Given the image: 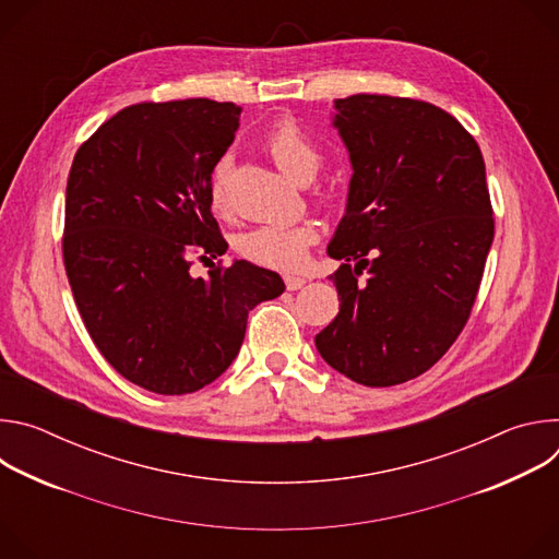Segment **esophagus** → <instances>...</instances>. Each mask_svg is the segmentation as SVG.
<instances>
[{
  "label": "esophagus",
  "mask_w": 559,
  "mask_h": 559,
  "mask_svg": "<svg viewBox=\"0 0 559 559\" xmlns=\"http://www.w3.org/2000/svg\"><path fill=\"white\" fill-rule=\"evenodd\" d=\"M305 283H307V281H305L302 276H296V274H287V276H285V287H287L289 292L300 289Z\"/></svg>",
  "instance_id": "1"
}]
</instances>
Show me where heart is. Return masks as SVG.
<instances>
[{
	"label": "heart",
	"instance_id": "obj_1",
	"mask_svg": "<svg viewBox=\"0 0 559 559\" xmlns=\"http://www.w3.org/2000/svg\"><path fill=\"white\" fill-rule=\"evenodd\" d=\"M263 147L283 175L298 183H307L321 168L323 154L309 134L292 119H281L274 123L265 139ZM229 175V156H223L212 170L210 181V203L214 210L225 205V181ZM318 241V229L311 223H289V225H257L238 236L236 248L243 257L254 263L292 270L305 261L307 248Z\"/></svg>",
	"mask_w": 559,
	"mask_h": 559
}]
</instances>
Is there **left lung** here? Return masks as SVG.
<instances>
[{
	"instance_id": "left-lung-1",
	"label": "left lung",
	"mask_w": 559,
	"mask_h": 559,
	"mask_svg": "<svg viewBox=\"0 0 559 559\" xmlns=\"http://www.w3.org/2000/svg\"><path fill=\"white\" fill-rule=\"evenodd\" d=\"M352 162L328 254L341 311L316 334L330 367L365 386L418 378L455 343L480 289L493 210L480 147L442 108L405 97L334 102Z\"/></svg>"
}]
</instances>
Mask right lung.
Returning a JSON list of instances; mask_svg holds the SVG:
<instances>
[{"label": "right lung", "mask_w": 559, "mask_h": 559, "mask_svg": "<svg viewBox=\"0 0 559 559\" xmlns=\"http://www.w3.org/2000/svg\"><path fill=\"white\" fill-rule=\"evenodd\" d=\"M241 108L186 99L117 112L76 150L66 186L63 265L84 325L130 382L183 395L216 380L243 345L248 313L285 292L248 261L190 274L227 250L212 170Z\"/></svg>", "instance_id": "obj_1"}]
</instances>
